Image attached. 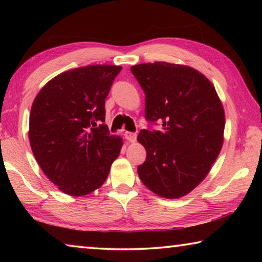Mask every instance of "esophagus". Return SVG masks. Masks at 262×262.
I'll return each mask as SVG.
<instances>
[{"mask_svg": "<svg viewBox=\"0 0 262 262\" xmlns=\"http://www.w3.org/2000/svg\"><path fill=\"white\" fill-rule=\"evenodd\" d=\"M136 137H137V135L135 134V133H132V132H126L125 133V139L128 142H130V143H134V142L136 141Z\"/></svg>", "mask_w": 262, "mask_h": 262, "instance_id": "obj_1", "label": "esophagus"}]
</instances>
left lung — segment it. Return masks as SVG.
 I'll list each match as a JSON object with an SVG mask.
<instances>
[{
  "label": "left lung",
  "instance_id": "1",
  "mask_svg": "<svg viewBox=\"0 0 262 262\" xmlns=\"http://www.w3.org/2000/svg\"><path fill=\"white\" fill-rule=\"evenodd\" d=\"M145 95V119L163 130L142 129L137 141L147 151L137 167L155 194L178 199L209 173L223 145L225 115L215 86L183 64L154 62L130 68Z\"/></svg>",
  "mask_w": 262,
  "mask_h": 262
}]
</instances>
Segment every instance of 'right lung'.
<instances>
[{"label":"right lung","instance_id":"1","mask_svg":"<svg viewBox=\"0 0 262 262\" xmlns=\"http://www.w3.org/2000/svg\"><path fill=\"white\" fill-rule=\"evenodd\" d=\"M122 67L92 64L68 70L43 86L31 107L29 140L53 184L72 196L105 183L122 147L105 125V99Z\"/></svg>","mask_w":262,"mask_h":262}]
</instances>
